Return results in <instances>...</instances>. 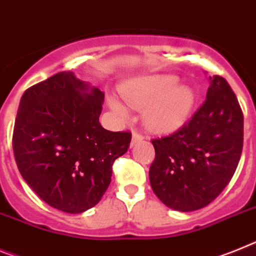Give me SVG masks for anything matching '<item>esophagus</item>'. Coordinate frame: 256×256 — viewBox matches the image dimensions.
Wrapping results in <instances>:
<instances>
[{"label":"esophagus","instance_id":"obj_1","mask_svg":"<svg viewBox=\"0 0 256 256\" xmlns=\"http://www.w3.org/2000/svg\"><path fill=\"white\" fill-rule=\"evenodd\" d=\"M144 136L141 133H138L137 130H133L132 132V145L136 142H140V141H142Z\"/></svg>","mask_w":256,"mask_h":256}]
</instances>
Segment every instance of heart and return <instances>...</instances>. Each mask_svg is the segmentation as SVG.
I'll return each instance as SVG.
<instances>
[{
	"label": "heart",
	"mask_w": 256,
	"mask_h": 256,
	"mask_svg": "<svg viewBox=\"0 0 256 256\" xmlns=\"http://www.w3.org/2000/svg\"><path fill=\"white\" fill-rule=\"evenodd\" d=\"M174 75L141 76L119 88L124 101L134 108L145 107L144 122L158 133H172L184 126L193 110L196 94L185 84H178ZM108 106L119 118H126V104L110 96Z\"/></svg>",
	"instance_id": "obj_1"
}]
</instances>
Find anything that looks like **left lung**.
<instances>
[{
  "mask_svg": "<svg viewBox=\"0 0 256 256\" xmlns=\"http://www.w3.org/2000/svg\"><path fill=\"white\" fill-rule=\"evenodd\" d=\"M206 101L174 134L152 140V189L166 206L189 212L207 206L228 185L244 146V114L222 76H210Z\"/></svg>",
  "mask_w": 256,
  "mask_h": 256,
  "instance_id": "left-lung-1",
  "label": "left lung"
}]
</instances>
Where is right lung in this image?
<instances>
[{
	"label": "right lung",
	"mask_w": 256,
	"mask_h": 256,
	"mask_svg": "<svg viewBox=\"0 0 256 256\" xmlns=\"http://www.w3.org/2000/svg\"><path fill=\"white\" fill-rule=\"evenodd\" d=\"M104 94L71 71L24 92L12 149L22 178L49 206L82 214L96 206L111 182L115 159L132 134L100 124Z\"/></svg>",
	"instance_id": "right-lung-1"
}]
</instances>
